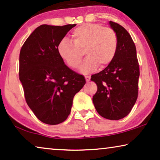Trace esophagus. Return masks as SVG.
Wrapping results in <instances>:
<instances>
[{
    "label": "esophagus",
    "instance_id": "34e87169",
    "mask_svg": "<svg viewBox=\"0 0 160 160\" xmlns=\"http://www.w3.org/2000/svg\"><path fill=\"white\" fill-rule=\"evenodd\" d=\"M85 77V79H86V82H89V81H90V76H84Z\"/></svg>",
    "mask_w": 160,
    "mask_h": 160
}]
</instances>
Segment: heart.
Wrapping results in <instances>:
<instances>
[{"label": "heart", "mask_w": 160, "mask_h": 160, "mask_svg": "<svg viewBox=\"0 0 160 160\" xmlns=\"http://www.w3.org/2000/svg\"><path fill=\"white\" fill-rule=\"evenodd\" d=\"M72 43L62 39L58 46L60 58L71 68L79 65L84 52L87 58L80 67L83 73H89L99 66L105 68L114 60L118 49L117 33L99 23H85L71 33Z\"/></svg>", "instance_id": "b5f03b06"}]
</instances>
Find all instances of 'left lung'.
Segmentation results:
<instances>
[{
	"mask_svg": "<svg viewBox=\"0 0 160 160\" xmlns=\"http://www.w3.org/2000/svg\"><path fill=\"white\" fill-rule=\"evenodd\" d=\"M109 25L117 33V52L108 66L91 76L98 87L92 101L101 117L119 120L130 112L136 102L140 69L130 35L118 23L110 21Z\"/></svg>",
	"mask_w": 160,
	"mask_h": 160,
	"instance_id": "8db88e82",
	"label": "left lung"
}]
</instances>
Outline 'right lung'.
Listing matches in <instances>:
<instances>
[{"mask_svg": "<svg viewBox=\"0 0 160 160\" xmlns=\"http://www.w3.org/2000/svg\"><path fill=\"white\" fill-rule=\"evenodd\" d=\"M76 25H41L25 41L19 53V80L25 100L38 119L62 123L71 112L73 97L86 83L58 53V46Z\"/></svg>", "mask_w": 160, "mask_h": 160, "instance_id": "add662e5", "label": "right lung"}]
</instances>
